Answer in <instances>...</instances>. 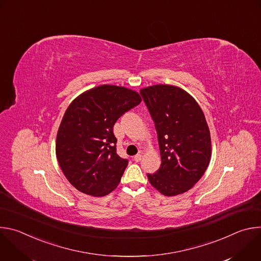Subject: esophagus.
Returning <instances> with one entry per match:
<instances>
[{"label": "esophagus", "instance_id": "1", "mask_svg": "<svg viewBox=\"0 0 261 261\" xmlns=\"http://www.w3.org/2000/svg\"><path fill=\"white\" fill-rule=\"evenodd\" d=\"M141 159H142V155H140V154H137V155H135L133 157V160L136 161V162H139Z\"/></svg>", "mask_w": 261, "mask_h": 261}]
</instances>
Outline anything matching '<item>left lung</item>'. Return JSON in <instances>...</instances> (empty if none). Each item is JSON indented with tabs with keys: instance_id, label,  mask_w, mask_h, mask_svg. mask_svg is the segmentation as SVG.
Masks as SVG:
<instances>
[{
	"instance_id": "left-lung-1",
	"label": "left lung",
	"mask_w": 261,
	"mask_h": 261,
	"mask_svg": "<svg viewBox=\"0 0 261 261\" xmlns=\"http://www.w3.org/2000/svg\"><path fill=\"white\" fill-rule=\"evenodd\" d=\"M155 122L161 155L150 184L165 196L187 192L201 178L212 156L211 133L203 111L185 90L155 85L140 90Z\"/></svg>"
}]
</instances>
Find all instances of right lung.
I'll list each match as a JSON object with an SVG mask.
<instances>
[{
  "instance_id": "1",
  "label": "right lung",
  "mask_w": 261,
  "mask_h": 261,
  "mask_svg": "<svg viewBox=\"0 0 261 261\" xmlns=\"http://www.w3.org/2000/svg\"><path fill=\"white\" fill-rule=\"evenodd\" d=\"M140 102L131 89L102 85L70 103L58 130L56 154L73 187L95 197L118 187L128 160L117 154L114 125Z\"/></svg>"
}]
</instances>
